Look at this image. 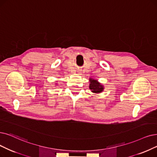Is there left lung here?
Here are the masks:
<instances>
[{"label": "left lung", "instance_id": "left-lung-1", "mask_svg": "<svg viewBox=\"0 0 157 157\" xmlns=\"http://www.w3.org/2000/svg\"><path fill=\"white\" fill-rule=\"evenodd\" d=\"M90 90L91 92L95 93H100L103 91L104 86L98 82L97 80L90 78Z\"/></svg>", "mask_w": 157, "mask_h": 157}]
</instances>
